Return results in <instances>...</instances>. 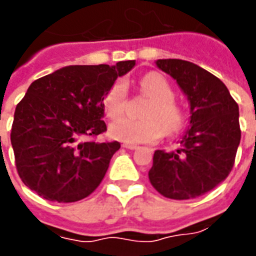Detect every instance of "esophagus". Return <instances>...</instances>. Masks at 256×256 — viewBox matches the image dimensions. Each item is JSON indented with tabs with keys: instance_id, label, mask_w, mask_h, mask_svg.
<instances>
[{
	"instance_id": "obj_1",
	"label": "esophagus",
	"mask_w": 256,
	"mask_h": 256,
	"mask_svg": "<svg viewBox=\"0 0 256 256\" xmlns=\"http://www.w3.org/2000/svg\"><path fill=\"white\" fill-rule=\"evenodd\" d=\"M122 146H124V148H128V150H136V148H138L136 144H124Z\"/></svg>"
}]
</instances>
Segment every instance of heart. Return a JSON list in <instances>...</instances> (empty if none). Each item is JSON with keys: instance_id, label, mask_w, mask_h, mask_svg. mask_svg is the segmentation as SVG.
<instances>
[{"instance_id": "1", "label": "heart", "mask_w": 256, "mask_h": 256, "mask_svg": "<svg viewBox=\"0 0 256 256\" xmlns=\"http://www.w3.org/2000/svg\"><path fill=\"white\" fill-rule=\"evenodd\" d=\"M140 92L152 100L144 110V120L122 116L128 104V85L116 80L104 98V108L110 120V136L128 144H150L164 136H174L184 126L182 108L174 100V92L166 78L158 73H148L140 81Z\"/></svg>"}]
</instances>
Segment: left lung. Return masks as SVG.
<instances>
[{
  "label": "left lung",
  "instance_id": "1",
  "mask_svg": "<svg viewBox=\"0 0 256 256\" xmlns=\"http://www.w3.org/2000/svg\"><path fill=\"white\" fill-rule=\"evenodd\" d=\"M190 100V128L182 148L156 150L148 179L166 198L183 200L206 194L228 176L240 142L238 104L218 77L183 60H158Z\"/></svg>",
  "mask_w": 256,
  "mask_h": 256
}]
</instances>
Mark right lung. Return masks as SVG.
Segmentation results:
<instances>
[{
  "mask_svg": "<svg viewBox=\"0 0 256 256\" xmlns=\"http://www.w3.org/2000/svg\"><path fill=\"white\" fill-rule=\"evenodd\" d=\"M136 61L66 66L29 86L14 112L10 140L20 178L50 202L86 198L100 186L120 144L96 142L108 128L104 98Z\"/></svg>",
  "mask_w": 256,
  "mask_h": 256,
  "instance_id": "obj_1",
  "label": "right lung"
}]
</instances>
